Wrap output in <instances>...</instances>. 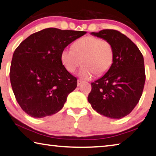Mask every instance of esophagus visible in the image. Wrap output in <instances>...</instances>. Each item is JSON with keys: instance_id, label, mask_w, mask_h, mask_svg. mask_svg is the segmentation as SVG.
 Segmentation results:
<instances>
[{"instance_id": "obj_1", "label": "esophagus", "mask_w": 156, "mask_h": 156, "mask_svg": "<svg viewBox=\"0 0 156 156\" xmlns=\"http://www.w3.org/2000/svg\"><path fill=\"white\" fill-rule=\"evenodd\" d=\"M84 83V82L82 80H78V83H77V85L78 87H80L81 85H83V84Z\"/></svg>"}]
</instances>
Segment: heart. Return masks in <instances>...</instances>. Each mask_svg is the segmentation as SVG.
Wrapping results in <instances>:
<instances>
[{"instance_id":"heart-1","label":"heart","mask_w":156,"mask_h":156,"mask_svg":"<svg viewBox=\"0 0 156 156\" xmlns=\"http://www.w3.org/2000/svg\"><path fill=\"white\" fill-rule=\"evenodd\" d=\"M114 51L111 44L93 36L76 40L72 48H66L61 53V61L67 72H74L80 64L83 66L78 75L83 79H90L97 73L102 74L111 67Z\"/></svg>"}]
</instances>
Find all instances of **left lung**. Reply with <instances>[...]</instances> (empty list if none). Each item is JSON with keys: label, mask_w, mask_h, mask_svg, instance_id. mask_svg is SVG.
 I'll return each mask as SVG.
<instances>
[{"label": "left lung", "mask_w": 156, "mask_h": 156, "mask_svg": "<svg viewBox=\"0 0 156 156\" xmlns=\"http://www.w3.org/2000/svg\"><path fill=\"white\" fill-rule=\"evenodd\" d=\"M90 35L109 41L114 58L105 74L90 83L88 101L99 114L121 119L132 111L142 95L145 82L143 56L127 37L117 30L104 29Z\"/></svg>", "instance_id": "1"}]
</instances>
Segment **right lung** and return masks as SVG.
<instances>
[{
    "label": "right lung",
    "instance_id": "obj_1",
    "mask_svg": "<svg viewBox=\"0 0 156 156\" xmlns=\"http://www.w3.org/2000/svg\"><path fill=\"white\" fill-rule=\"evenodd\" d=\"M85 31L48 28L30 35L16 49L10 68L11 87L24 111L43 118L62 109L77 79L61 61L64 48Z\"/></svg>",
    "mask_w": 156,
    "mask_h": 156
}]
</instances>
